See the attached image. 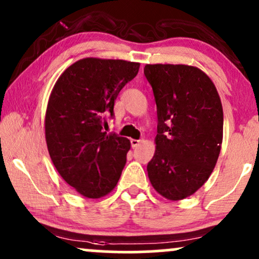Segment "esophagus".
Returning a JSON list of instances; mask_svg holds the SVG:
<instances>
[{
  "label": "esophagus",
  "mask_w": 259,
  "mask_h": 259,
  "mask_svg": "<svg viewBox=\"0 0 259 259\" xmlns=\"http://www.w3.org/2000/svg\"><path fill=\"white\" fill-rule=\"evenodd\" d=\"M130 142H132V146H133V147H138L139 145L141 144V142H142V140H135V139H132V141H130Z\"/></svg>",
  "instance_id": "34e87169"
}]
</instances>
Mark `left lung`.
I'll return each instance as SVG.
<instances>
[{"label":"left lung","instance_id":"left-lung-1","mask_svg":"<svg viewBox=\"0 0 259 259\" xmlns=\"http://www.w3.org/2000/svg\"><path fill=\"white\" fill-rule=\"evenodd\" d=\"M144 73L158 118L148 179L167 200H184L206 183L218 160L224 121L221 97L197 67L146 64Z\"/></svg>","mask_w":259,"mask_h":259}]
</instances>
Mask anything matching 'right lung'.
<instances>
[{
  "label": "right lung",
  "mask_w": 259,
  "mask_h": 259,
  "mask_svg": "<svg viewBox=\"0 0 259 259\" xmlns=\"http://www.w3.org/2000/svg\"><path fill=\"white\" fill-rule=\"evenodd\" d=\"M140 63L88 57L61 74L47 103L45 138L53 165L80 195L101 198L117 186L130 141L102 132L103 115Z\"/></svg>",
  "instance_id": "obj_1"
}]
</instances>
